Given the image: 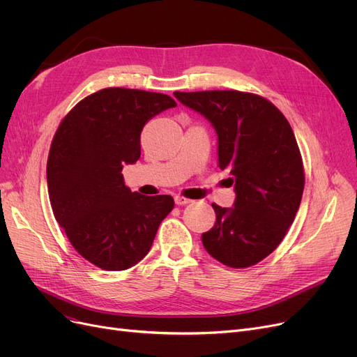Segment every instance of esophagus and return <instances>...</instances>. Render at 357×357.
Returning a JSON list of instances; mask_svg holds the SVG:
<instances>
[{
	"mask_svg": "<svg viewBox=\"0 0 357 357\" xmlns=\"http://www.w3.org/2000/svg\"><path fill=\"white\" fill-rule=\"evenodd\" d=\"M191 202V199L190 198H185V197H175V204L176 205H186V204H190Z\"/></svg>",
	"mask_w": 357,
	"mask_h": 357,
	"instance_id": "1",
	"label": "esophagus"
}]
</instances>
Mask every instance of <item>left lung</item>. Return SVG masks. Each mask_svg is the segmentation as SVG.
Instances as JSON below:
<instances>
[{"label": "left lung", "mask_w": 357, "mask_h": 357, "mask_svg": "<svg viewBox=\"0 0 357 357\" xmlns=\"http://www.w3.org/2000/svg\"><path fill=\"white\" fill-rule=\"evenodd\" d=\"M207 119L218 136V166L234 183L233 208L213 204L217 220L202 245L222 265L249 268L269 256L294 222L304 192L294 131L271 101L241 91L174 92Z\"/></svg>", "instance_id": "obj_1"}]
</instances>
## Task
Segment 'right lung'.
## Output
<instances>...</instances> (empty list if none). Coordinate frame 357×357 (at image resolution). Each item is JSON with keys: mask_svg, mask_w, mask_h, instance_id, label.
I'll list each match as a JSON object with an SVG mask.
<instances>
[{"mask_svg": "<svg viewBox=\"0 0 357 357\" xmlns=\"http://www.w3.org/2000/svg\"><path fill=\"white\" fill-rule=\"evenodd\" d=\"M176 107L165 93L104 88L61 121L47 158L50 205L70 245L104 271L135 266L152 248L171 195L146 197L124 185L123 166L140 158V133Z\"/></svg>", "mask_w": 357, "mask_h": 357, "instance_id": "obj_1", "label": "right lung"}]
</instances>
